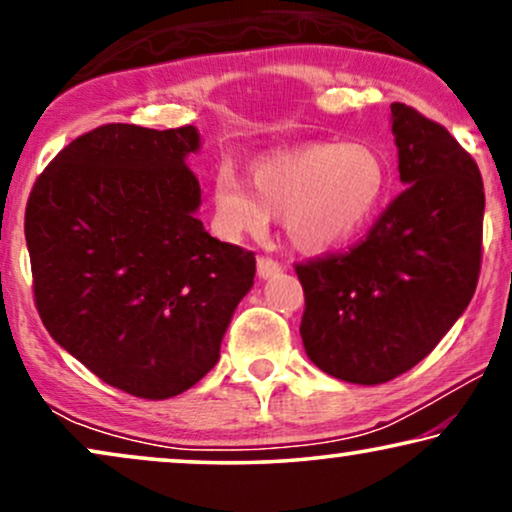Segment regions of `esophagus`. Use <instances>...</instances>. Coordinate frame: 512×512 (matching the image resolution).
Wrapping results in <instances>:
<instances>
[{
  "label": "esophagus",
  "mask_w": 512,
  "mask_h": 512,
  "mask_svg": "<svg viewBox=\"0 0 512 512\" xmlns=\"http://www.w3.org/2000/svg\"><path fill=\"white\" fill-rule=\"evenodd\" d=\"M256 270L261 279H270V277H277L279 272H282V265H279L277 261H272V258H268V256H261L256 261Z\"/></svg>",
  "instance_id": "esophagus-1"
}]
</instances>
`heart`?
I'll list each match as a JSON object with an SVG mask.
<instances>
[{
	"mask_svg": "<svg viewBox=\"0 0 512 512\" xmlns=\"http://www.w3.org/2000/svg\"><path fill=\"white\" fill-rule=\"evenodd\" d=\"M389 188L387 156L370 142H310L251 163V191L230 165L214 174V221L223 237L258 235L282 216L293 247L324 254L354 240L380 212Z\"/></svg>",
	"mask_w": 512,
	"mask_h": 512,
	"instance_id": "1",
	"label": "heart"
}]
</instances>
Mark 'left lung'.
Listing matches in <instances>:
<instances>
[{
	"label": "left lung",
	"mask_w": 512,
	"mask_h": 512,
	"mask_svg": "<svg viewBox=\"0 0 512 512\" xmlns=\"http://www.w3.org/2000/svg\"><path fill=\"white\" fill-rule=\"evenodd\" d=\"M391 132L405 191L349 254L296 265L305 352L352 384L389 382L429 356L480 275L485 191L475 160L408 104H391Z\"/></svg>",
	"instance_id": "obj_1"
}]
</instances>
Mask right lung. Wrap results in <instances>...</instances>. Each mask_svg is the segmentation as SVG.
<instances>
[{
  "mask_svg": "<svg viewBox=\"0 0 512 512\" xmlns=\"http://www.w3.org/2000/svg\"><path fill=\"white\" fill-rule=\"evenodd\" d=\"M193 125L111 123L76 137L25 209L34 300L46 331L125 394L172 398L216 366L256 258L198 219Z\"/></svg>",
  "mask_w": 512,
  "mask_h": 512,
  "instance_id": "obj_1",
  "label": "right lung"
}]
</instances>
